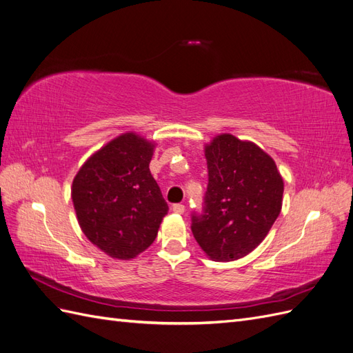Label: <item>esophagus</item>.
<instances>
[{
	"instance_id": "34e87169",
	"label": "esophagus",
	"mask_w": 353,
	"mask_h": 353,
	"mask_svg": "<svg viewBox=\"0 0 353 353\" xmlns=\"http://www.w3.org/2000/svg\"><path fill=\"white\" fill-rule=\"evenodd\" d=\"M172 212L178 213V215H183V213L185 212V206L184 205H174L172 206Z\"/></svg>"
}]
</instances>
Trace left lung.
<instances>
[{"mask_svg":"<svg viewBox=\"0 0 353 353\" xmlns=\"http://www.w3.org/2000/svg\"><path fill=\"white\" fill-rule=\"evenodd\" d=\"M209 184L191 231L215 262L244 258L268 236L283 206L284 183L274 159L231 134L205 145Z\"/></svg>","mask_w":353,"mask_h":353,"instance_id":"1","label":"left lung"}]
</instances>
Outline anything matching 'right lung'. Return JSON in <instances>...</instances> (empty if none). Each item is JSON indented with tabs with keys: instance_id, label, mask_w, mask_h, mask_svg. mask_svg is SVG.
<instances>
[{
	"instance_id": "add662e5",
	"label": "right lung",
	"mask_w": 353,
	"mask_h": 353,
	"mask_svg": "<svg viewBox=\"0 0 353 353\" xmlns=\"http://www.w3.org/2000/svg\"><path fill=\"white\" fill-rule=\"evenodd\" d=\"M154 147V141L125 132L91 154L73 178L79 227L113 259L130 261L144 252L168 213L148 168Z\"/></svg>"
}]
</instances>
